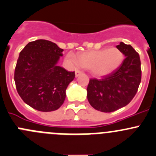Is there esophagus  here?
Instances as JSON below:
<instances>
[{
    "mask_svg": "<svg viewBox=\"0 0 156 156\" xmlns=\"http://www.w3.org/2000/svg\"><path fill=\"white\" fill-rule=\"evenodd\" d=\"M81 71L78 70V69H77V70L75 71V76H76V77L79 76V75H81Z\"/></svg>",
    "mask_w": 156,
    "mask_h": 156,
    "instance_id": "1",
    "label": "esophagus"
}]
</instances>
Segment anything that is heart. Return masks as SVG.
<instances>
[{
	"mask_svg": "<svg viewBox=\"0 0 156 156\" xmlns=\"http://www.w3.org/2000/svg\"><path fill=\"white\" fill-rule=\"evenodd\" d=\"M78 59L72 52L66 55V60L72 66L81 65L90 69L94 76L104 77L114 72L120 67L123 61V53L116 47L91 50L83 52Z\"/></svg>",
	"mask_w": 156,
	"mask_h": 156,
	"instance_id": "heart-1",
	"label": "heart"
}]
</instances>
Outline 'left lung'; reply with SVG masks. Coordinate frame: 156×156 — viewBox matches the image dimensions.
Returning <instances> with one entry per match:
<instances>
[{
	"label": "left lung",
	"instance_id": "1",
	"mask_svg": "<svg viewBox=\"0 0 156 156\" xmlns=\"http://www.w3.org/2000/svg\"><path fill=\"white\" fill-rule=\"evenodd\" d=\"M116 48L126 56L111 74L101 79L90 78L87 85V100L99 111L110 113L127 105L135 97L141 82V62L138 52L120 42Z\"/></svg>",
	"mask_w": 156,
	"mask_h": 156
}]
</instances>
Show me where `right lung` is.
<instances>
[{"mask_svg":"<svg viewBox=\"0 0 156 156\" xmlns=\"http://www.w3.org/2000/svg\"><path fill=\"white\" fill-rule=\"evenodd\" d=\"M62 49L46 40L29 43L20 52L14 81L23 101L43 112L58 110L66 99V90L75 77L57 66Z\"/></svg>","mask_w":156,"mask_h":156,"instance_id":"add662e5","label":"right lung"}]
</instances>
